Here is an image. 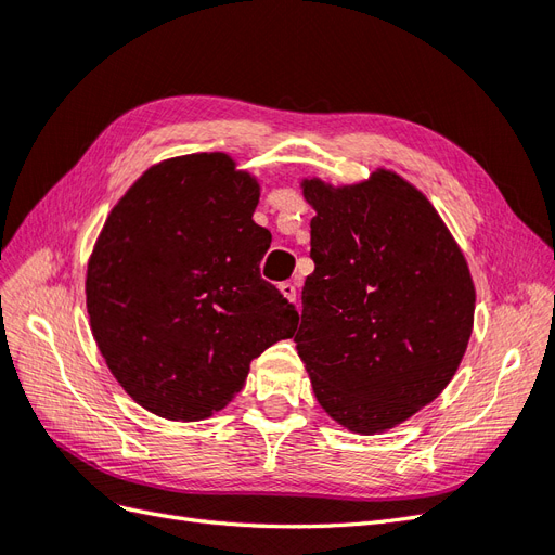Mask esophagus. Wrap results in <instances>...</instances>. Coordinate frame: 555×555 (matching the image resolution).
Masks as SVG:
<instances>
[{"mask_svg": "<svg viewBox=\"0 0 555 555\" xmlns=\"http://www.w3.org/2000/svg\"><path fill=\"white\" fill-rule=\"evenodd\" d=\"M280 294L289 300V304H294V306H298L300 300H298V289H296V284L294 282H282L280 284Z\"/></svg>", "mask_w": 555, "mask_h": 555, "instance_id": "1", "label": "esophagus"}]
</instances>
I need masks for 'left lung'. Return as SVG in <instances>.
Masks as SVG:
<instances>
[{"label":"left lung","mask_w":555,"mask_h":555,"mask_svg":"<svg viewBox=\"0 0 555 555\" xmlns=\"http://www.w3.org/2000/svg\"><path fill=\"white\" fill-rule=\"evenodd\" d=\"M298 184L314 210V273L296 351L333 422L386 433L456 375L475 326L473 275L428 196L396 171Z\"/></svg>","instance_id":"1"}]
</instances>
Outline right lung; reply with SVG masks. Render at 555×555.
I'll list each match as a JSON object with an SVG mask.
<instances>
[{
  "label": "right lung",
  "mask_w": 555,
  "mask_h": 555,
  "mask_svg": "<svg viewBox=\"0 0 555 555\" xmlns=\"http://www.w3.org/2000/svg\"><path fill=\"white\" fill-rule=\"evenodd\" d=\"M261 184L227 153L145 169L117 198L88 259L94 343L131 400L201 422L245 386L249 363L292 338L298 312L261 280L271 233Z\"/></svg>",
  "instance_id": "right-lung-1"
}]
</instances>
